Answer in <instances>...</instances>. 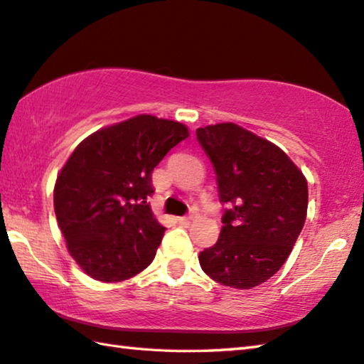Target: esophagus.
I'll return each instance as SVG.
<instances>
[{"mask_svg": "<svg viewBox=\"0 0 364 364\" xmlns=\"http://www.w3.org/2000/svg\"><path fill=\"white\" fill-rule=\"evenodd\" d=\"M196 218V213H191V215H188V216H184V218H178V223H183V224H186V223H191L192 219Z\"/></svg>", "mask_w": 364, "mask_h": 364, "instance_id": "obj_1", "label": "esophagus"}]
</instances>
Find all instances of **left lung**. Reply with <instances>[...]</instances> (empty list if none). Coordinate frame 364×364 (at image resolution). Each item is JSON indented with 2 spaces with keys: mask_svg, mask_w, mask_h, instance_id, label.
I'll use <instances>...</instances> for the list:
<instances>
[{
  "mask_svg": "<svg viewBox=\"0 0 364 364\" xmlns=\"http://www.w3.org/2000/svg\"><path fill=\"white\" fill-rule=\"evenodd\" d=\"M197 140L215 167L219 200L229 205L218 243L198 262L213 281L252 289L294 249L308 213V181L279 146L235 123L198 127Z\"/></svg>",
  "mask_w": 364,
  "mask_h": 364,
  "instance_id": "8db88e82",
  "label": "left lung"
}]
</instances>
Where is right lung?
<instances>
[{
    "label": "right lung",
    "mask_w": 364,
    "mask_h": 364,
    "mask_svg": "<svg viewBox=\"0 0 364 364\" xmlns=\"http://www.w3.org/2000/svg\"><path fill=\"white\" fill-rule=\"evenodd\" d=\"M188 137L183 123L137 115L92 132L69 156L55 215L70 257L92 279L126 281L153 262L166 227L146 203L151 173Z\"/></svg>",
    "instance_id": "right-lung-1"
}]
</instances>
